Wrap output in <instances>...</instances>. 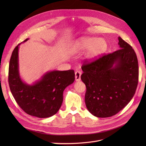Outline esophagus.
I'll list each match as a JSON object with an SVG mask.
<instances>
[{
	"mask_svg": "<svg viewBox=\"0 0 146 146\" xmlns=\"http://www.w3.org/2000/svg\"><path fill=\"white\" fill-rule=\"evenodd\" d=\"M81 74L82 72L80 71V70H77V71L75 72V75H76V81H80V77H81Z\"/></svg>",
	"mask_w": 146,
	"mask_h": 146,
	"instance_id": "obj_1",
	"label": "esophagus"
}]
</instances>
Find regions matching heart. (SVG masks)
<instances>
[{
  "mask_svg": "<svg viewBox=\"0 0 146 146\" xmlns=\"http://www.w3.org/2000/svg\"><path fill=\"white\" fill-rule=\"evenodd\" d=\"M108 44L105 39L95 37H82L74 42L72 51L73 53H80L87 50L86 59L93 60L98 58L107 50Z\"/></svg>",
  "mask_w": 146,
  "mask_h": 146,
  "instance_id": "heart-1",
  "label": "heart"
}]
</instances>
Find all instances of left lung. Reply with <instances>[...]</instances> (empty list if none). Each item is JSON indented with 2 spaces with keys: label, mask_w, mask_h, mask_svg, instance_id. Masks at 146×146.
I'll use <instances>...</instances> for the list:
<instances>
[{
  "label": "left lung",
  "mask_w": 146,
  "mask_h": 146,
  "mask_svg": "<svg viewBox=\"0 0 146 146\" xmlns=\"http://www.w3.org/2000/svg\"><path fill=\"white\" fill-rule=\"evenodd\" d=\"M119 49L82 66L86 86V108L98 117L115 115L133 98L138 83V63L134 50L121 37Z\"/></svg>",
  "instance_id": "1"
}]
</instances>
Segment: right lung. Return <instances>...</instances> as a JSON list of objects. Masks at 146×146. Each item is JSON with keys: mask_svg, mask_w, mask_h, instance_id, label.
Instances as JSON below:
<instances>
[{"mask_svg": "<svg viewBox=\"0 0 146 146\" xmlns=\"http://www.w3.org/2000/svg\"><path fill=\"white\" fill-rule=\"evenodd\" d=\"M26 39L17 45L10 61L8 83L16 102L29 115L47 118L55 114L63 100V91L75 80L74 70H51L44 74L32 85L24 82L19 69V48Z\"/></svg>", "mask_w": 146, "mask_h": 146, "instance_id": "add662e5", "label": "right lung"}]
</instances>
